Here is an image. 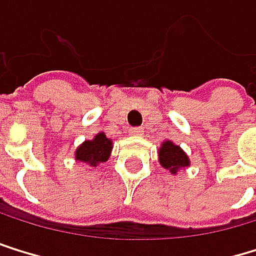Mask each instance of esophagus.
I'll return each instance as SVG.
<instances>
[{
	"instance_id": "obj_1",
	"label": "esophagus",
	"mask_w": 256,
	"mask_h": 256,
	"mask_svg": "<svg viewBox=\"0 0 256 256\" xmlns=\"http://www.w3.org/2000/svg\"><path fill=\"white\" fill-rule=\"evenodd\" d=\"M142 129H141V127H134V129H130L129 130V134L132 135V136H141L142 135Z\"/></svg>"
}]
</instances>
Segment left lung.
I'll use <instances>...</instances> for the list:
<instances>
[{"instance_id":"left-lung-1","label":"left lung","mask_w":256,"mask_h":256,"mask_svg":"<svg viewBox=\"0 0 256 256\" xmlns=\"http://www.w3.org/2000/svg\"><path fill=\"white\" fill-rule=\"evenodd\" d=\"M158 161L161 167L176 175L180 170H186L190 166V160L178 144L172 140H164L158 149Z\"/></svg>"}]
</instances>
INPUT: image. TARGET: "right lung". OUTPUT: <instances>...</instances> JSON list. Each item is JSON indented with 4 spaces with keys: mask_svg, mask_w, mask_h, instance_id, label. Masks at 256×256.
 I'll return each instance as SVG.
<instances>
[{
    "mask_svg": "<svg viewBox=\"0 0 256 256\" xmlns=\"http://www.w3.org/2000/svg\"><path fill=\"white\" fill-rule=\"evenodd\" d=\"M114 141L107 138L104 132H98L92 140L82 141L75 149V161L89 167H98L110 158Z\"/></svg>",
    "mask_w": 256,
    "mask_h": 256,
    "instance_id": "1",
    "label": "right lung"
}]
</instances>
